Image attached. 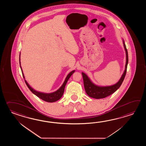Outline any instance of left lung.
<instances>
[{"instance_id": "1", "label": "left lung", "mask_w": 146, "mask_h": 146, "mask_svg": "<svg viewBox=\"0 0 146 146\" xmlns=\"http://www.w3.org/2000/svg\"><path fill=\"white\" fill-rule=\"evenodd\" d=\"M123 44H124V48L126 52V55L125 69L121 79L116 84L110 86H106V87L98 86L93 84L89 79V78L87 76V74H85L84 72H82L83 79H84V89L87 94L91 98H95L96 99L105 98L106 97L109 96L114 92H115V91L121 87V84L124 81L125 77L126 76V74L127 72V64L128 62V52H127V48L125 45V44L124 43V40H123Z\"/></svg>"}]
</instances>
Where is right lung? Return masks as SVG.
Segmentation results:
<instances>
[{"mask_svg":"<svg viewBox=\"0 0 146 146\" xmlns=\"http://www.w3.org/2000/svg\"><path fill=\"white\" fill-rule=\"evenodd\" d=\"M19 62H20V68H21V71H22L23 77L25 79V76H24V74H23L22 68H21V65H20V56H19ZM74 72H75V70H73V71L70 72L67 75V76L66 77V78L65 81L64 82L62 86L60 87L59 89H58L55 92H52V93H45L38 92V91H37L36 90H34L32 88H31L30 87V86L29 84H28V82H27V81L25 80V82L27 86H28L29 89L30 90L31 92L33 93V94H34L35 96H36L37 97L40 98V99L43 100L44 101L47 102H54L55 101H58V100L60 99L62 97L63 93L64 92V90H65L66 84L67 81L68 80L69 78L70 77V76H72V74H73V73H74Z\"/></svg>","mask_w":146,"mask_h":146,"instance_id":"1","label":"right lung"}]
</instances>
